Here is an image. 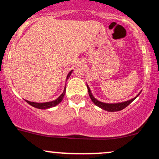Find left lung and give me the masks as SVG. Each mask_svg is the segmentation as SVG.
Here are the masks:
<instances>
[{"label": "left lung", "instance_id": "obj_1", "mask_svg": "<svg viewBox=\"0 0 159 159\" xmlns=\"http://www.w3.org/2000/svg\"><path fill=\"white\" fill-rule=\"evenodd\" d=\"M87 89H88L89 95H90V97L91 98V100L93 101V102L96 105H97L98 107H101L102 109H104V110L107 111H111V112H114V111H119L123 110V109L125 108V107H126L128 105H129V104L132 103V102L134 101V100L135 99V98L138 97V96H139L140 93H139V94H138L136 97L133 98H132V99L129 100V101L124 102L116 103V104H107V103L101 102L98 101L97 99H96V98L93 97V96L92 93H91L90 90V88H89L88 86H87Z\"/></svg>", "mask_w": 159, "mask_h": 159}]
</instances>
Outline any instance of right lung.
Returning <instances> with one entry per match:
<instances>
[{
  "instance_id": "add662e5",
  "label": "right lung",
  "mask_w": 159,
  "mask_h": 159,
  "mask_svg": "<svg viewBox=\"0 0 159 159\" xmlns=\"http://www.w3.org/2000/svg\"><path fill=\"white\" fill-rule=\"evenodd\" d=\"M71 73H72V71H71V72L68 74V75H67V79L69 78ZM65 93H66V86H65V89H64V90H63V93H62L61 96H59V97L57 98V99L54 100V101H52V102H45V103H36V102H32L27 101V100H25V101H26L29 104V105H30L31 106L34 107H36V108L47 109V108H49V107L56 106L57 105H58V104L61 102L62 100H63V97H64Z\"/></svg>"
}]
</instances>
